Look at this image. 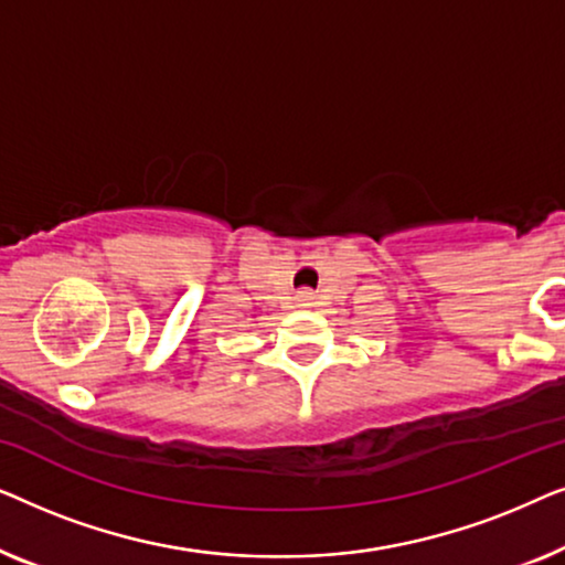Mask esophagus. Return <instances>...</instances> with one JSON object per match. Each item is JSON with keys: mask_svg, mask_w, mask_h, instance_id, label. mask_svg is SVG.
<instances>
[{"mask_svg": "<svg viewBox=\"0 0 565 565\" xmlns=\"http://www.w3.org/2000/svg\"><path fill=\"white\" fill-rule=\"evenodd\" d=\"M313 300H316V296L311 290H298V303L300 306H311Z\"/></svg>", "mask_w": 565, "mask_h": 565, "instance_id": "1", "label": "esophagus"}]
</instances>
